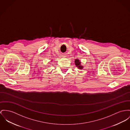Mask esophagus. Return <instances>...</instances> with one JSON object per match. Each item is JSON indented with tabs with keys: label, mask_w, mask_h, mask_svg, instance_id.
I'll return each instance as SVG.
<instances>
[{
	"label": "esophagus",
	"mask_w": 130,
	"mask_h": 130,
	"mask_svg": "<svg viewBox=\"0 0 130 130\" xmlns=\"http://www.w3.org/2000/svg\"><path fill=\"white\" fill-rule=\"evenodd\" d=\"M62 57H64V56H62Z\"/></svg>",
	"instance_id": "1"
}]
</instances>
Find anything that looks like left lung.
Here are the masks:
<instances>
[{
    "instance_id": "8db88e82",
    "label": "left lung",
    "mask_w": 130,
    "mask_h": 130,
    "mask_svg": "<svg viewBox=\"0 0 130 130\" xmlns=\"http://www.w3.org/2000/svg\"><path fill=\"white\" fill-rule=\"evenodd\" d=\"M74 62H75V64L76 66L78 68V69H82L83 67L81 65V62L79 61L78 59H75V60L74 61Z\"/></svg>"
}]
</instances>
